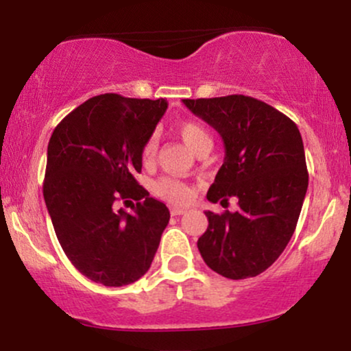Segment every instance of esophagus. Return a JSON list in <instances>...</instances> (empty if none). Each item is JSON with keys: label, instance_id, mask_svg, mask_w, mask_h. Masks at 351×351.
I'll return each instance as SVG.
<instances>
[{"label": "esophagus", "instance_id": "esophagus-1", "mask_svg": "<svg viewBox=\"0 0 351 351\" xmlns=\"http://www.w3.org/2000/svg\"><path fill=\"white\" fill-rule=\"evenodd\" d=\"M186 213V208H180V206H173L171 208V216H180Z\"/></svg>", "mask_w": 351, "mask_h": 351}]
</instances>
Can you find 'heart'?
I'll return each mask as SVG.
<instances>
[{
    "label": "heart",
    "mask_w": 351,
    "mask_h": 351,
    "mask_svg": "<svg viewBox=\"0 0 351 351\" xmlns=\"http://www.w3.org/2000/svg\"><path fill=\"white\" fill-rule=\"evenodd\" d=\"M176 134L181 136L184 143L188 145V148L191 152L198 153L201 148L211 147V136H209L208 130L199 125L198 122H181L176 125ZM156 148H158V142H156V136L152 135L145 140L142 147V160L143 163H152L153 158L156 155ZM155 193L162 198L173 201V203H186L191 196V189L186 184L181 183L178 180L173 178H162L156 181L155 184Z\"/></svg>",
    "instance_id": "1"
}]
</instances>
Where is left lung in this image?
Here are the masks:
<instances>
[{
    "label": "left lung",
    "instance_id": "1",
    "mask_svg": "<svg viewBox=\"0 0 351 351\" xmlns=\"http://www.w3.org/2000/svg\"><path fill=\"white\" fill-rule=\"evenodd\" d=\"M224 142V162L208 189L211 203L237 198V211H206L198 239L208 267L228 279L256 277L276 263L295 231L308 186L297 125L247 95L184 99Z\"/></svg>",
    "mask_w": 351,
    "mask_h": 351
}]
</instances>
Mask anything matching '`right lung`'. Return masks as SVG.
<instances>
[{
    "label": "right lung",
    "instance_id": "right-lung-1",
    "mask_svg": "<svg viewBox=\"0 0 351 351\" xmlns=\"http://www.w3.org/2000/svg\"><path fill=\"white\" fill-rule=\"evenodd\" d=\"M168 102L104 94L64 117L47 145L44 201L60 247L87 279L122 287L150 269L170 221L135 173ZM134 199V213L114 209Z\"/></svg>",
    "mask_w": 351,
    "mask_h": 351
}]
</instances>
